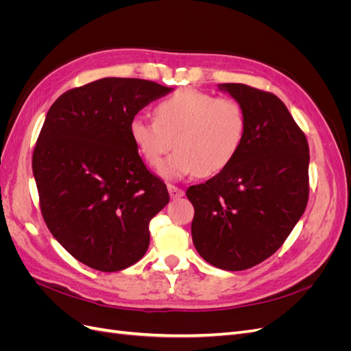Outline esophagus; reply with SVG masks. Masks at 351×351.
I'll use <instances>...</instances> for the list:
<instances>
[{"label":"esophagus","mask_w":351,"mask_h":351,"mask_svg":"<svg viewBox=\"0 0 351 351\" xmlns=\"http://www.w3.org/2000/svg\"><path fill=\"white\" fill-rule=\"evenodd\" d=\"M167 187H168V193H169V196H171V199H180V197L184 196V190L183 189H180V187L174 186V184H168Z\"/></svg>","instance_id":"1"}]
</instances>
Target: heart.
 <instances>
[{
	"instance_id": "obj_1",
	"label": "heart",
	"mask_w": 351,
	"mask_h": 351,
	"mask_svg": "<svg viewBox=\"0 0 351 351\" xmlns=\"http://www.w3.org/2000/svg\"><path fill=\"white\" fill-rule=\"evenodd\" d=\"M247 114L243 105L228 97L195 88L176 92L155 107V120L134 117L130 136L137 152L159 176L180 180L192 174L209 177L226 169L243 147L247 136Z\"/></svg>"
}]
</instances>
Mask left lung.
<instances>
[{"label":"left lung","mask_w":351,"mask_h":351,"mask_svg":"<svg viewBox=\"0 0 351 351\" xmlns=\"http://www.w3.org/2000/svg\"><path fill=\"white\" fill-rule=\"evenodd\" d=\"M218 88L247 114L239 155L206 183L190 186L197 253L226 271L254 267L277 252L309 199V145L284 102L241 83Z\"/></svg>","instance_id":"obj_1"}]
</instances>
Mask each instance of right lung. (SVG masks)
I'll return each instance as SVG.
<instances>
[{"label":"right lung","instance_id":"add662e5","mask_svg":"<svg viewBox=\"0 0 351 351\" xmlns=\"http://www.w3.org/2000/svg\"><path fill=\"white\" fill-rule=\"evenodd\" d=\"M171 88L105 77L62 93L39 133L32 168L42 217L73 258L102 272L149 247V221L169 200L130 136V123Z\"/></svg>","mask_w":351,"mask_h":351}]
</instances>
